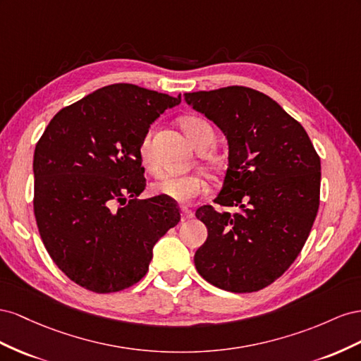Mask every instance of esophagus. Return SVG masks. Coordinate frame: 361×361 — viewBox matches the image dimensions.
Listing matches in <instances>:
<instances>
[{
	"instance_id": "1",
	"label": "esophagus",
	"mask_w": 361,
	"mask_h": 361,
	"mask_svg": "<svg viewBox=\"0 0 361 361\" xmlns=\"http://www.w3.org/2000/svg\"><path fill=\"white\" fill-rule=\"evenodd\" d=\"M192 218H193V212L183 205V207H181V221H189Z\"/></svg>"
}]
</instances>
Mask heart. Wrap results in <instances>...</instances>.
Segmentation results:
<instances>
[{
	"label": "heart",
	"mask_w": 361,
	"mask_h": 361,
	"mask_svg": "<svg viewBox=\"0 0 361 361\" xmlns=\"http://www.w3.org/2000/svg\"><path fill=\"white\" fill-rule=\"evenodd\" d=\"M180 127L188 136L192 145L200 152L209 149L214 142V131L207 121L200 116H183L180 119ZM139 160L143 169L149 173L157 172V164L154 160L152 147H151V133L143 135L139 143ZM205 166L214 168L212 160L205 161ZM152 193L160 195V197L169 198L177 202H188L200 195L207 192V183L197 173L183 175V177H163L161 180L152 184Z\"/></svg>",
	"instance_id": "heart-1"
}]
</instances>
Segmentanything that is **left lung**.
I'll list each match as a JSON object with an SVG mask.
<instances>
[{"mask_svg": "<svg viewBox=\"0 0 361 361\" xmlns=\"http://www.w3.org/2000/svg\"><path fill=\"white\" fill-rule=\"evenodd\" d=\"M184 99L226 136L228 168L214 202L240 209L197 210L209 235L195 252V266L219 289L257 292L289 269L310 234L321 159L301 123L259 90L228 86Z\"/></svg>", "mask_w": 361, "mask_h": 361, "instance_id": "8db88e82", "label": "left lung"}]
</instances>
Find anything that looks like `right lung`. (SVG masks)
I'll use <instances>...</instances> for the list:
<instances>
[{
	"label": "right lung",
	"mask_w": 361,
	"mask_h": 361,
	"mask_svg": "<svg viewBox=\"0 0 361 361\" xmlns=\"http://www.w3.org/2000/svg\"><path fill=\"white\" fill-rule=\"evenodd\" d=\"M180 102L181 95L110 85L61 109L39 139L37 228L59 269L85 289L110 293L136 284L154 245L180 222L168 198L137 200L147 186L139 143Z\"/></svg>",
	"instance_id": "add662e5"
}]
</instances>
